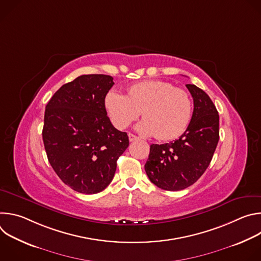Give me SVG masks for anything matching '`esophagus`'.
Returning a JSON list of instances; mask_svg holds the SVG:
<instances>
[{"label": "esophagus", "mask_w": 261, "mask_h": 261, "mask_svg": "<svg viewBox=\"0 0 261 261\" xmlns=\"http://www.w3.org/2000/svg\"><path fill=\"white\" fill-rule=\"evenodd\" d=\"M128 136H129V140H130V141H134V140H137V139H138V137L135 136V135L132 134V133H129Z\"/></svg>", "instance_id": "34e87169"}]
</instances>
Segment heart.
I'll use <instances>...</instances> for the list:
<instances>
[{"label":"heart","mask_w":261,"mask_h":261,"mask_svg":"<svg viewBox=\"0 0 261 261\" xmlns=\"http://www.w3.org/2000/svg\"><path fill=\"white\" fill-rule=\"evenodd\" d=\"M105 107L118 129L127 128L142 111L144 120L136 126L137 131L160 140L181 134L192 115L188 93L163 81L137 83L128 89V96L110 90L105 96Z\"/></svg>","instance_id":"obj_1"}]
</instances>
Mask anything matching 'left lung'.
Segmentation results:
<instances>
[{"mask_svg":"<svg viewBox=\"0 0 261 261\" xmlns=\"http://www.w3.org/2000/svg\"><path fill=\"white\" fill-rule=\"evenodd\" d=\"M194 109L186 131L169 143L152 144L144 165L150 180L167 191L193 185L208 167L219 141V115L208 95L195 85H186Z\"/></svg>","mask_w":261,"mask_h":261,"instance_id":"obj_1","label":"left lung"}]
</instances>
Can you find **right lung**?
I'll list each match as a JSON object with an SVG mask.
<instances>
[{"mask_svg":"<svg viewBox=\"0 0 261 261\" xmlns=\"http://www.w3.org/2000/svg\"><path fill=\"white\" fill-rule=\"evenodd\" d=\"M114 85L104 74L82 75L62 86L45 107L42 137L48 161L64 184L83 194L107 187L129 145L127 133L113 126L105 109Z\"/></svg>","mask_w":261,"mask_h":261,"instance_id":"right-lung-1","label":"right lung"}]
</instances>
